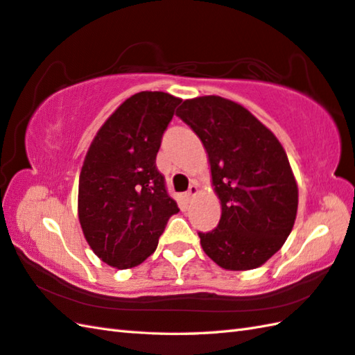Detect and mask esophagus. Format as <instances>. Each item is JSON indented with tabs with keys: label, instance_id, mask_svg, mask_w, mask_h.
Masks as SVG:
<instances>
[{
	"label": "esophagus",
	"instance_id": "obj_1",
	"mask_svg": "<svg viewBox=\"0 0 355 355\" xmlns=\"http://www.w3.org/2000/svg\"><path fill=\"white\" fill-rule=\"evenodd\" d=\"M196 193H198V185L196 184H191L190 188H188V191H185L184 198L187 199V202H190L193 199V196H196Z\"/></svg>",
	"mask_w": 355,
	"mask_h": 355
}]
</instances>
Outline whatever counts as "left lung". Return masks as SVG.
Wrapping results in <instances>:
<instances>
[{"mask_svg": "<svg viewBox=\"0 0 355 355\" xmlns=\"http://www.w3.org/2000/svg\"><path fill=\"white\" fill-rule=\"evenodd\" d=\"M178 116L208 153L220 199L218 227L198 233L222 268L254 270L282 248L294 227L299 190L282 144L262 122L220 96L187 99Z\"/></svg>", "mask_w": 355, "mask_h": 355, "instance_id": "8db88e82", "label": "left lung"}]
</instances>
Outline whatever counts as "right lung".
Returning <instances> with one entry per match:
<instances>
[{"label": "right lung", "instance_id": "1", "mask_svg": "<svg viewBox=\"0 0 355 355\" xmlns=\"http://www.w3.org/2000/svg\"><path fill=\"white\" fill-rule=\"evenodd\" d=\"M180 99L164 92L130 96L99 128L79 175L78 216L93 252L118 270L153 254L179 211L156 155Z\"/></svg>", "mask_w": 355, "mask_h": 355}]
</instances>
